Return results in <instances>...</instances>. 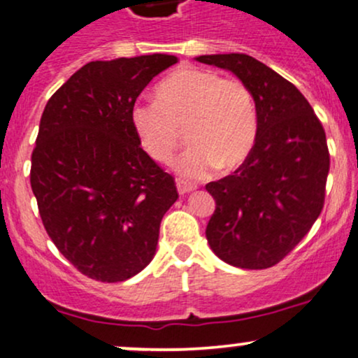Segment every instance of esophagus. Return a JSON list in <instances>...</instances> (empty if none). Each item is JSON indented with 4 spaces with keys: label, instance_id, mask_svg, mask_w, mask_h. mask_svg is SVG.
Here are the masks:
<instances>
[{
    "label": "esophagus",
    "instance_id": "obj_1",
    "mask_svg": "<svg viewBox=\"0 0 358 358\" xmlns=\"http://www.w3.org/2000/svg\"><path fill=\"white\" fill-rule=\"evenodd\" d=\"M176 188H178L180 195H185V194H190V192H194L197 187H195L194 183L183 182V180H176Z\"/></svg>",
    "mask_w": 358,
    "mask_h": 358
}]
</instances>
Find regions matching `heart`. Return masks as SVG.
Returning <instances> with one entry per match:
<instances>
[{"label":"heart","mask_w":358,"mask_h":358,"mask_svg":"<svg viewBox=\"0 0 358 358\" xmlns=\"http://www.w3.org/2000/svg\"><path fill=\"white\" fill-rule=\"evenodd\" d=\"M155 96L132 108V125L148 155L161 163L171 161L185 129L190 144L175 164L183 180L209 178L217 168L236 170L248 159L258 110L241 80L185 66L159 81Z\"/></svg>","instance_id":"1"}]
</instances>
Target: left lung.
Returning <instances> with one entry per match:
<instances>
[{
    "label": "left lung",
    "instance_id": "obj_1",
    "mask_svg": "<svg viewBox=\"0 0 358 358\" xmlns=\"http://www.w3.org/2000/svg\"><path fill=\"white\" fill-rule=\"evenodd\" d=\"M199 62L231 71L253 93L258 134L233 175L207 183L215 210L206 236L238 268L277 265L294 250L324 203L329 152L320 119L285 78L246 54H210Z\"/></svg>",
    "mask_w": 358,
    "mask_h": 358
}]
</instances>
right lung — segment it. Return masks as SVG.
Returning <instances> with one entry per match:
<instances>
[{
    "label": "right lung",
    "mask_w": 358,
    "mask_h": 358,
    "mask_svg": "<svg viewBox=\"0 0 358 358\" xmlns=\"http://www.w3.org/2000/svg\"><path fill=\"white\" fill-rule=\"evenodd\" d=\"M175 56L92 61L47 101L30 185L57 250L86 277L124 282L156 253L175 180L141 148L132 108Z\"/></svg>",
    "instance_id": "obj_1"
}]
</instances>
